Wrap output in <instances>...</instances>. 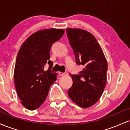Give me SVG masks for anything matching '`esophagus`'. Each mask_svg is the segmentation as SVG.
Listing matches in <instances>:
<instances>
[{"instance_id":"obj_1","label":"esophagus","mask_w":130,"mask_h":130,"mask_svg":"<svg viewBox=\"0 0 130 130\" xmlns=\"http://www.w3.org/2000/svg\"><path fill=\"white\" fill-rule=\"evenodd\" d=\"M59 74V76H65L68 75V73H67V72H65V73H62V72H59L58 73Z\"/></svg>"}]
</instances>
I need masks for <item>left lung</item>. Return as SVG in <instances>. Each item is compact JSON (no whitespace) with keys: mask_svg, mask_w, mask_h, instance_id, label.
<instances>
[{"mask_svg":"<svg viewBox=\"0 0 130 130\" xmlns=\"http://www.w3.org/2000/svg\"><path fill=\"white\" fill-rule=\"evenodd\" d=\"M76 63L84 68L71 74L73 85L68 90L70 99L79 107L87 108L97 101L105 87L108 63L102 49L92 34L80 29H67Z\"/></svg>","mask_w":130,"mask_h":130,"instance_id":"left-lung-1","label":"left lung"}]
</instances>
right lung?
Wrapping results in <instances>:
<instances>
[{"instance_id": "add662e5", "label": "right lung", "mask_w": 130, "mask_h": 130, "mask_svg": "<svg viewBox=\"0 0 130 130\" xmlns=\"http://www.w3.org/2000/svg\"><path fill=\"white\" fill-rule=\"evenodd\" d=\"M65 31L50 29L39 30L28 37L21 46L16 59L14 80L21 104L29 110L39 108L45 101L49 90L56 81V73H52L50 50ZM48 63V70L44 66Z\"/></svg>"}]
</instances>
